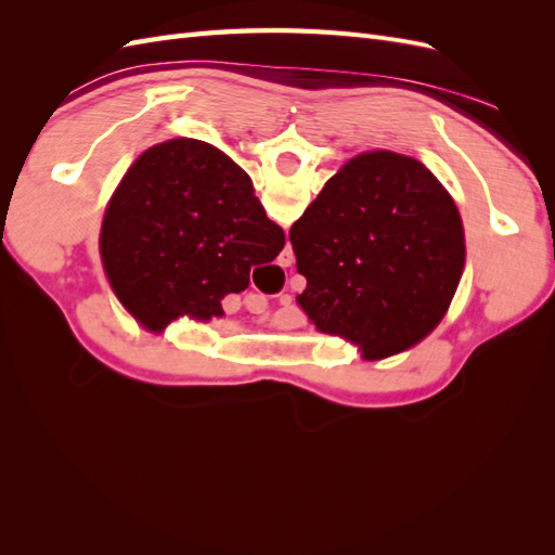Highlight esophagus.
Returning a JSON list of instances; mask_svg holds the SVG:
<instances>
[{
	"label": "esophagus",
	"mask_w": 555,
	"mask_h": 555,
	"mask_svg": "<svg viewBox=\"0 0 555 555\" xmlns=\"http://www.w3.org/2000/svg\"><path fill=\"white\" fill-rule=\"evenodd\" d=\"M292 261H294V251L284 249L282 255H280V263H282V266H292Z\"/></svg>",
	"instance_id": "34e87169"
}]
</instances>
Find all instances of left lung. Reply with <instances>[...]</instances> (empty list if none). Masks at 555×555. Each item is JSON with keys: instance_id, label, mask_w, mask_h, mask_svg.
I'll use <instances>...</instances> for the list:
<instances>
[{"instance_id": "8db88e82", "label": "left lung", "mask_w": 555, "mask_h": 555, "mask_svg": "<svg viewBox=\"0 0 555 555\" xmlns=\"http://www.w3.org/2000/svg\"><path fill=\"white\" fill-rule=\"evenodd\" d=\"M298 308L319 333L379 361L422 343L465 268L461 212L426 164L367 150L343 164L292 224Z\"/></svg>"}]
</instances>
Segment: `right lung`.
Returning a JSON list of instances; mask_svg holds the SVG:
<instances>
[{
	"label": "right lung",
	"instance_id": "1",
	"mask_svg": "<svg viewBox=\"0 0 555 555\" xmlns=\"http://www.w3.org/2000/svg\"><path fill=\"white\" fill-rule=\"evenodd\" d=\"M284 231L255 196L249 176L220 147L171 139L147 147L117 184L99 233V255L120 306L162 333L180 317H222L227 294L271 263Z\"/></svg>",
	"mask_w": 555,
	"mask_h": 555
}]
</instances>
